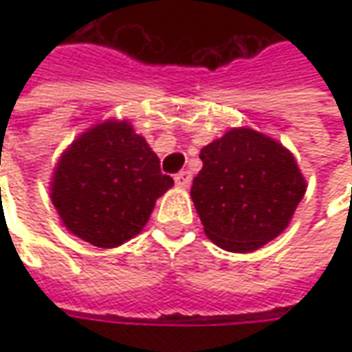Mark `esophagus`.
<instances>
[{
  "label": "esophagus",
  "mask_w": 352,
  "mask_h": 352,
  "mask_svg": "<svg viewBox=\"0 0 352 352\" xmlns=\"http://www.w3.org/2000/svg\"><path fill=\"white\" fill-rule=\"evenodd\" d=\"M176 186H180V188H188L190 184H192V174L188 172V170H182V172H178L176 174Z\"/></svg>",
  "instance_id": "obj_1"
}]
</instances>
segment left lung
<instances>
[{
  "label": "left lung",
  "mask_w": 352,
  "mask_h": 352,
  "mask_svg": "<svg viewBox=\"0 0 352 352\" xmlns=\"http://www.w3.org/2000/svg\"><path fill=\"white\" fill-rule=\"evenodd\" d=\"M190 196L204 231L231 252H252L276 239L305 194V178L286 146L235 127L201 148Z\"/></svg>",
  "instance_id": "8db88e82"
}]
</instances>
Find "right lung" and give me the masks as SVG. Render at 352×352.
Listing matches in <instances>:
<instances>
[{
    "mask_svg": "<svg viewBox=\"0 0 352 352\" xmlns=\"http://www.w3.org/2000/svg\"><path fill=\"white\" fill-rule=\"evenodd\" d=\"M174 180L129 121L109 119L82 133L50 182L62 225L94 247L113 249L139 235Z\"/></svg>",
    "mask_w": 352,
    "mask_h": 352,
    "instance_id": "add662e5",
    "label": "right lung"
}]
</instances>
